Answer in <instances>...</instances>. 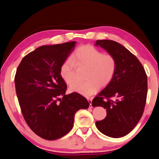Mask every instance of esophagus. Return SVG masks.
Masks as SVG:
<instances>
[{"instance_id": "34e87169", "label": "esophagus", "mask_w": 159, "mask_h": 159, "mask_svg": "<svg viewBox=\"0 0 159 159\" xmlns=\"http://www.w3.org/2000/svg\"><path fill=\"white\" fill-rule=\"evenodd\" d=\"M88 102H89V104H90V108H92V99H90V98H88Z\"/></svg>"}]
</instances>
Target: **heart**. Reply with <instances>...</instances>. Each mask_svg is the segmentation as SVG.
<instances>
[{"label":"heart","mask_w":159,"mask_h":159,"mask_svg":"<svg viewBox=\"0 0 159 159\" xmlns=\"http://www.w3.org/2000/svg\"><path fill=\"white\" fill-rule=\"evenodd\" d=\"M116 60L111 54L103 53L91 45L77 48L71 56L61 64L60 74L67 85L75 80L76 68H87L84 82H76L70 86L71 92L88 97L95 93L98 88L105 87L111 81L116 71Z\"/></svg>","instance_id":"1"}]
</instances>
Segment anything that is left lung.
<instances>
[{"label": "left lung", "instance_id": "8db88e82", "mask_svg": "<svg viewBox=\"0 0 159 159\" xmlns=\"http://www.w3.org/2000/svg\"><path fill=\"white\" fill-rule=\"evenodd\" d=\"M95 45L112 55L117 63L112 80L92 102L93 107L107 109L105 118L95 124L105 135L121 138L135 127L143 114L147 95L146 72L138 59L121 44L98 40Z\"/></svg>", "mask_w": 159, "mask_h": 159}]
</instances>
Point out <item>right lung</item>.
Returning <instances> with one entry per match:
<instances>
[{"mask_svg":"<svg viewBox=\"0 0 159 159\" xmlns=\"http://www.w3.org/2000/svg\"><path fill=\"white\" fill-rule=\"evenodd\" d=\"M76 43L38 48L22 59L16 71L15 90L24 118L34 133L47 140L66 134L76 111L89 107L80 94L65 95L67 86L60 74Z\"/></svg>","mask_w":159,"mask_h":159,"instance_id":"right-lung-1","label":"right lung"}]
</instances>
